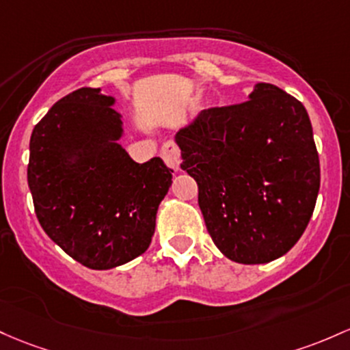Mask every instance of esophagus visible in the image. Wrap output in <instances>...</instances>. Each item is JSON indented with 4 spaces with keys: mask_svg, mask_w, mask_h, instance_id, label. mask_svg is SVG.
Wrapping results in <instances>:
<instances>
[{
    "mask_svg": "<svg viewBox=\"0 0 350 350\" xmlns=\"http://www.w3.org/2000/svg\"><path fill=\"white\" fill-rule=\"evenodd\" d=\"M161 157L164 159V163L167 164V167H171L172 171H179L181 169V149L172 141L164 143L161 148Z\"/></svg>",
    "mask_w": 350,
    "mask_h": 350,
    "instance_id": "34e87169",
    "label": "esophagus"
}]
</instances>
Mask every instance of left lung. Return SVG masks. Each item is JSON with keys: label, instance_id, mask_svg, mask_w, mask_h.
<instances>
[{"label": "left lung", "instance_id": "8db88e82", "mask_svg": "<svg viewBox=\"0 0 350 350\" xmlns=\"http://www.w3.org/2000/svg\"><path fill=\"white\" fill-rule=\"evenodd\" d=\"M198 183L207 232L228 259L286 254L316 207L321 166L309 114L281 88L257 83L249 101L211 107L176 134Z\"/></svg>", "mask_w": 350, "mask_h": 350}]
</instances>
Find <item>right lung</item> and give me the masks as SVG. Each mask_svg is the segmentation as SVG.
I'll return each mask as SVG.
<instances>
[{
    "mask_svg": "<svg viewBox=\"0 0 350 350\" xmlns=\"http://www.w3.org/2000/svg\"><path fill=\"white\" fill-rule=\"evenodd\" d=\"M113 96L81 88L56 103L29 139L28 186L53 243L90 269H113L149 247L171 186L161 157L136 163L118 143Z\"/></svg>",
    "mask_w": 350,
    "mask_h": 350,
    "instance_id": "obj_1",
    "label": "right lung"
}]
</instances>
